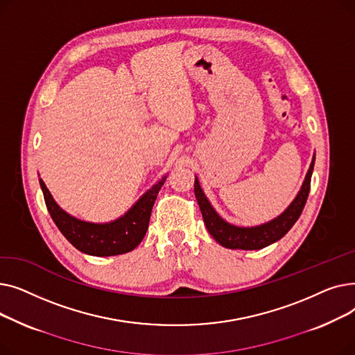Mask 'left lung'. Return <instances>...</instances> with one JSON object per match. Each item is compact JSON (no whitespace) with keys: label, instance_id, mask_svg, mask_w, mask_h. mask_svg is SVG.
I'll list each match as a JSON object with an SVG mask.
<instances>
[{"label":"left lung","instance_id":"8db88e82","mask_svg":"<svg viewBox=\"0 0 355 355\" xmlns=\"http://www.w3.org/2000/svg\"><path fill=\"white\" fill-rule=\"evenodd\" d=\"M313 162H315V158H312V162L306 173L302 187L300 193H297V196L295 197V200L291 202V206L281 216H277L276 218L265 223V225L254 226V227H237L223 220L216 213V210L209 202L207 197L204 196L200 187V182L196 177L194 193L202 214L204 225H206L209 233L214 237L216 241H218L221 246H225L227 249H240V250L263 249L275 243V241H277L279 239H282L295 225L296 220L300 218L305 207V202L308 200V194L311 189Z\"/></svg>","mask_w":355,"mask_h":355}]
</instances>
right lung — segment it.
I'll use <instances>...</instances> for the list:
<instances>
[{"mask_svg":"<svg viewBox=\"0 0 355 355\" xmlns=\"http://www.w3.org/2000/svg\"><path fill=\"white\" fill-rule=\"evenodd\" d=\"M165 178L148 190L125 216L103 225L82 221L67 214L53 200L43 180H40V187L53 221L74 248L92 256H115L134 250L142 241L148 230L153 206Z\"/></svg>","mask_w":355,"mask_h":355,"instance_id":"obj_1","label":"right lung"}]
</instances>
